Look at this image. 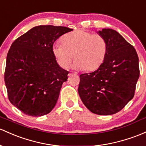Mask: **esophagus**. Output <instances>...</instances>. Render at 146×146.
I'll use <instances>...</instances> for the list:
<instances>
[{"label":"esophagus","instance_id":"1","mask_svg":"<svg viewBox=\"0 0 146 146\" xmlns=\"http://www.w3.org/2000/svg\"><path fill=\"white\" fill-rule=\"evenodd\" d=\"M73 75H78V73L77 72H74V73H68V76H71Z\"/></svg>","mask_w":146,"mask_h":146}]
</instances>
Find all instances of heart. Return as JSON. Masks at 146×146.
Instances as JSON below:
<instances>
[{
	"instance_id": "heart-1",
	"label": "heart",
	"mask_w": 146,
	"mask_h": 146,
	"mask_svg": "<svg viewBox=\"0 0 146 146\" xmlns=\"http://www.w3.org/2000/svg\"><path fill=\"white\" fill-rule=\"evenodd\" d=\"M62 44H55L52 52L57 64L67 68L75 57L76 69L93 70L100 66L107 53V44L103 36L78 30L65 35Z\"/></svg>"
}]
</instances>
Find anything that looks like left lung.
I'll return each instance as SVG.
<instances>
[{
	"label": "left lung",
	"instance_id": "left-lung-1",
	"mask_svg": "<svg viewBox=\"0 0 146 146\" xmlns=\"http://www.w3.org/2000/svg\"><path fill=\"white\" fill-rule=\"evenodd\" d=\"M105 38L107 53L95 71L80 76L78 93L86 108L98 115L117 113L133 98L139 78L135 48L116 30L97 32Z\"/></svg>",
	"mask_w": 146,
	"mask_h": 146
}]
</instances>
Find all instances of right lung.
Returning <instances> with one entry per match:
<instances>
[{
    "label": "right lung",
    "instance_id": "obj_1",
    "mask_svg": "<svg viewBox=\"0 0 146 146\" xmlns=\"http://www.w3.org/2000/svg\"><path fill=\"white\" fill-rule=\"evenodd\" d=\"M73 30L39 25L12 43L7 55L5 83L11 103L31 116L52 111L68 71L61 68L52 52L55 41Z\"/></svg>",
    "mask_w": 146,
    "mask_h": 146
}]
</instances>
